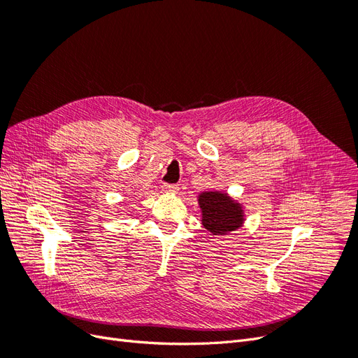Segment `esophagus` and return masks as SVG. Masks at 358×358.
I'll return each mask as SVG.
<instances>
[{"label":"esophagus","mask_w":358,"mask_h":358,"mask_svg":"<svg viewBox=\"0 0 358 358\" xmlns=\"http://www.w3.org/2000/svg\"><path fill=\"white\" fill-rule=\"evenodd\" d=\"M162 191L164 192H169V194H175L179 191V187L178 185H173V183H162Z\"/></svg>","instance_id":"34e87169"}]
</instances>
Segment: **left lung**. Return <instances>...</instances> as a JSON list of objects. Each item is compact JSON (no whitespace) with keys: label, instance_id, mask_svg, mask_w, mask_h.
I'll list each match as a JSON object with an SVG mask.
<instances>
[{"label":"left lung","instance_id":"8db88e82","mask_svg":"<svg viewBox=\"0 0 358 358\" xmlns=\"http://www.w3.org/2000/svg\"><path fill=\"white\" fill-rule=\"evenodd\" d=\"M201 224L212 234H227L242 227L245 221L243 206L229 194L220 191H204L199 196Z\"/></svg>","mask_w":358,"mask_h":358}]
</instances>
